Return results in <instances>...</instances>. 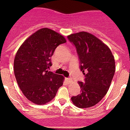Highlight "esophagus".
<instances>
[{
	"mask_svg": "<svg viewBox=\"0 0 130 130\" xmlns=\"http://www.w3.org/2000/svg\"><path fill=\"white\" fill-rule=\"evenodd\" d=\"M65 80H66V81L68 83H70L72 82V79H71V78H69V77L66 78Z\"/></svg>",
	"mask_w": 130,
	"mask_h": 130,
	"instance_id": "obj_1",
	"label": "esophagus"
}]
</instances>
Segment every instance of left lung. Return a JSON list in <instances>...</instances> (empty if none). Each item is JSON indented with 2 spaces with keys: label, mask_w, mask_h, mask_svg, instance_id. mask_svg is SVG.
I'll list each match as a JSON object with an SVG mask.
<instances>
[{
  "label": "left lung",
  "mask_w": 130,
  "mask_h": 130,
  "mask_svg": "<svg viewBox=\"0 0 130 130\" xmlns=\"http://www.w3.org/2000/svg\"><path fill=\"white\" fill-rule=\"evenodd\" d=\"M68 39L76 48L84 82L78 81L81 92L72 97L79 108L97 104L107 92L115 72V62L111 50L92 34L80 32L70 34Z\"/></svg>",
  "instance_id": "left-lung-1"
}]
</instances>
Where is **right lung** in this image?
Listing matches in <instances>:
<instances>
[{
    "instance_id": "add662e5",
    "label": "right lung",
    "mask_w": 130,
    "mask_h": 130,
    "mask_svg": "<svg viewBox=\"0 0 130 130\" xmlns=\"http://www.w3.org/2000/svg\"><path fill=\"white\" fill-rule=\"evenodd\" d=\"M66 39L47 28L38 30L23 42L14 59V74L25 97L34 104L43 105L52 100L62 86L64 77L47 70L52 66L55 49Z\"/></svg>"
}]
</instances>
